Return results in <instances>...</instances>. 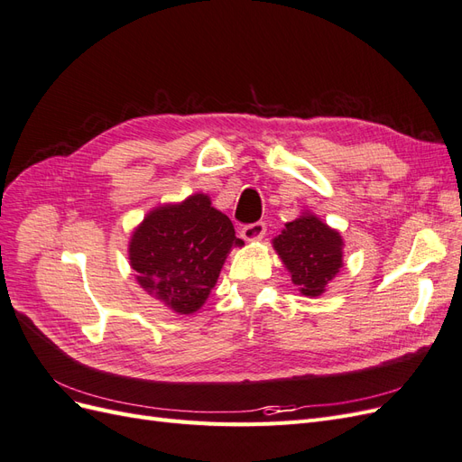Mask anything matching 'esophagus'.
<instances>
[{
	"instance_id": "obj_1",
	"label": "esophagus",
	"mask_w": 462,
	"mask_h": 462,
	"mask_svg": "<svg viewBox=\"0 0 462 462\" xmlns=\"http://www.w3.org/2000/svg\"><path fill=\"white\" fill-rule=\"evenodd\" d=\"M263 235H265L263 221H256V223H250V226L241 227V236L245 241H260Z\"/></svg>"
}]
</instances>
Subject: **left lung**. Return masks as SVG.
<instances>
[{"instance_id":"8db88e82","label":"left lung","mask_w":462,"mask_h":462,"mask_svg":"<svg viewBox=\"0 0 462 462\" xmlns=\"http://www.w3.org/2000/svg\"><path fill=\"white\" fill-rule=\"evenodd\" d=\"M273 248L291 272L292 283L306 297H319L343 265L341 235L314 214L285 223Z\"/></svg>"}]
</instances>
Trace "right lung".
<instances>
[{
  "mask_svg": "<svg viewBox=\"0 0 462 462\" xmlns=\"http://www.w3.org/2000/svg\"><path fill=\"white\" fill-rule=\"evenodd\" d=\"M243 245L209 197L192 194L152 209L133 231L129 260L148 295L177 314H192L214 289L229 250Z\"/></svg>",
  "mask_w": 462,
  "mask_h": 462,
  "instance_id": "right-lung-1",
  "label": "right lung"
}]
</instances>
